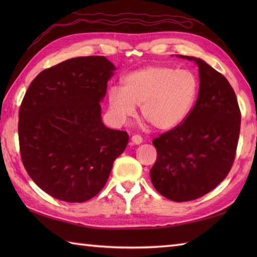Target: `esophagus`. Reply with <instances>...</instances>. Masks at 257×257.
Returning a JSON list of instances; mask_svg holds the SVG:
<instances>
[{"label": "esophagus", "mask_w": 257, "mask_h": 257, "mask_svg": "<svg viewBox=\"0 0 257 257\" xmlns=\"http://www.w3.org/2000/svg\"><path fill=\"white\" fill-rule=\"evenodd\" d=\"M132 143L134 145H140L141 143H143V138H141V136H139V135H134L132 137Z\"/></svg>", "instance_id": "34e87169"}]
</instances>
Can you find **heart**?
I'll use <instances>...</instances> for the list:
<instances>
[{"label":"heart","instance_id":"obj_1","mask_svg":"<svg viewBox=\"0 0 257 257\" xmlns=\"http://www.w3.org/2000/svg\"><path fill=\"white\" fill-rule=\"evenodd\" d=\"M122 87L108 90L109 112L116 124H124L137 112L159 130H172L183 123L195 105L199 79L192 70L151 65L125 75Z\"/></svg>","mask_w":257,"mask_h":257}]
</instances>
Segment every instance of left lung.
Segmentation results:
<instances>
[{"label":"left lung","instance_id":"left-lung-1","mask_svg":"<svg viewBox=\"0 0 257 257\" xmlns=\"http://www.w3.org/2000/svg\"><path fill=\"white\" fill-rule=\"evenodd\" d=\"M199 66L198 99L179 127L152 144L157 161L151 182L165 198L185 202L216 188L230 172L241 128V111L228 80L201 58L178 55Z\"/></svg>","mask_w":257,"mask_h":257}]
</instances>
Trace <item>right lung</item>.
Returning <instances> with one entry per match:
<instances>
[{
  "instance_id": "obj_1",
  "label": "right lung",
  "mask_w": 257,
  "mask_h": 257,
  "mask_svg": "<svg viewBox=\"0 0 257 257\" xmlns=\"http://www.w3.org/2000/svg\"><path fill=\"white\" fill-rule=\"evenodd\" d=\"M116 70L105 56L70 58L32 81L19 112L25 170L53 198L80 203L105 187L127 147L125 132L107 128L100 101Z\"/></svg>"
}]
</instances>
